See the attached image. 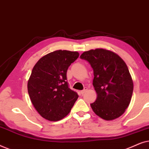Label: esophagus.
Masks as SVG:
<instances>
[{
	"label": "esophagus",
	"instance_id": "34e87169",
	"mask_svg": "<svg viewBox=\"0 0 149 149\" xmlns=\"http://www.w3.org/2000/svg\"><path fill=\"white\" fill-rule=\"evenodd\" d=\"M87 90V87H85L84 88V89H83V90H82V91H81V94H83V93H85V92H86V91Z\"/></svg>",
	"mask_w": 149,
	"mask_h": 149
}]
</instances>
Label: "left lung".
Listing matches in <instances>:
<instances>
[{"label":"left lung","instance_id":"1","mask_svg":"<svg viewBox=\"0 0 149 149\" xmlns=\"http://www.w3.org/2000/svg\"><path fill=\"white\" fill-rule=\"evenodd\" d=\"M93 70V85L97 98L91 107L102 119L111 121L125 113L131 101L133 81L125 62L115 53L104 49L83 52Z\"/></svg>","mask_w":149,"mask_h":149}]
</instances>
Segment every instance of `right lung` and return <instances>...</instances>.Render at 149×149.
Here are the masks:
<instances>
[{
  "mask_svg": "<svg viewBox=\"0 0 149 149\" xmlns=\"http://www.w3.org/2000/svg\"><path fill=\"white\" fill-rule=\"evenodd\" d=\"M77 52L57 50L42 57L34 65L28 81V91L40 116L51 121L70 113L79 95L68 87V67L78 58Z\"/></svg>",
  "mask_w": 149,
  "mask_h": 149,
  "instance_id": "right-lung-1",
  "label": "right lung"
}]
</instances>
